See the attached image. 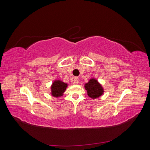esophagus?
<instances>
[{"label": "esophagus", "mask_w": 150, "mask_h": 150, "mask_svg": "<svg viewBox=\"0 0 150 150\" xmlns=\"http://www.w3.org/2000/svg\"><path fill=\"white\" fill-rule=\"evenodd\" d=\"M74 83L76 84L79 83V78H78V77H75V78L74 79Z\"/></svg>", "instance_id": "1"}]
</instances>
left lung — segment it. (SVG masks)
I'll return each instance as SVG.
<instances>
[{
  "label": "left lung",
  "instance_id": "8db88e82",
  "mask_svg": "<svg viewBox=\"0 0 150 150\" xmlns=\"http://www.w3.org/2000/svg\"><path fill=\"white\" fill-rule=\"evenodd\" d=\"M85 89L87 90L88 96L91 98H96L101 96L103 93V89L98 81L92 79L85 85Z\"/></svg>",
  "mask_w": 150,
  "mask_h": 150
}]
</instances>
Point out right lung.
Segmentation results:
<instances>
[{"label":"right lung","mask_w":150,"mask_h":150,"mask_svg":"<svg viewBox=\"0 0 150 150\" xmlns=\"http://www.w3.org/2000/svg\"><path fill=\"white\" fill-rule=\"evenodd\" d=\"M67 84L60 81H56L53 83L51 86L52 94L53 96L59 97L62 95L67 88Z\"/></svg>","instance_id":"1"}]
</instances>
